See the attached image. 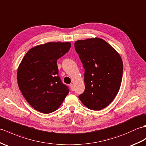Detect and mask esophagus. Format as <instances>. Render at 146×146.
<instances>
[{
  "label": "esophagus",
  "instance_id": "obj_1",
  "mask_svg": "<svg viewBox=\"0 0 146 146\" xmlns=\"http://www.w3.org/2000/svg\"><path fill=\"white\" fill-rule=\"evenodd\" d=\"M70 88L71 90H72V91H73V90H74V85H73L72 84H70Z\"/></svg>",
  "mask_w": 146,
  "mask_h": 146
}]
</instances>
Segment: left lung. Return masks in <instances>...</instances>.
Returning a JSON list of instances; mask_svg holds the SVG:
<instances>
[{
    "label": "left lung",
    "mask_w": 146,
    "mask_h": 146,
    "mask_svg": "<svg viewBox=\"0 0 146 146\" xmlns=\"http://www.w3.org/2000/svg\"><path fill=\"white\" fill-rule=\"evenodd\" d=\"M76 52L85 70L84 92L79 96L83 104L99 111L111 104L121 87L123 63L120 55L100 38L76 41Z\"/></svg>",
    "instance_id": "obj_1"
}]
</instances>
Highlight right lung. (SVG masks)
Wrapping results in <instances>:
<instances>
[{
  "mask_svg": "<svg viewBox=\"0 0 146 146\" xmlns=\"http://www.w3.org/2000/svg\"><path fill=\"white\" fill-rule=\"evenodd\" d=\"M70 42H48L32 47L19 65V89L27 102L44 114L59 108L69 92L59 76L57 60L69 50Z\"/></svg>",
  "mask_w": 146,
  "mask_h": 146,
  "instance_id": "add662e5",
  "label": "right lung"
}]
</instances>
